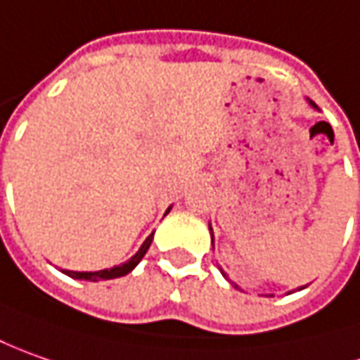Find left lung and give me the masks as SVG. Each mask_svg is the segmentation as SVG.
<instances>
[{
	"label": "left lung",
	"mask_w": 360,
	"mask_h": 360,
	"mask_svg": "<svg viewBox=\"0 0 360 360\" xmlns=\"http://www.w3.org/2000/svg\"><path fill=\"white\" fill-rule=\"evenodd\" d=\"M309 103H311V105H313V107H316L315 103H313V101H311V99H309ZM209 231H211V235H213V229H211V225H209Z\"/></svg>",
	"instance_id": "8db88e82"
}]
</instances>
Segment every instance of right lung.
Listing matches in <instances>:
<instances>
[{"label":"right lung","instance_id":"add662e5","mask_svg":"<svg viewBox=\"0 0 360 360\" xmlns=\"http://www.w3.org/2000/svg\"><path fill=\"white\" fill-rule=\"evenodd\" d=\"M171 209V207H169ZM167 209V213H169ZM153 241V233L145 239L141 247H139V251L131 257L127 263H123V265L117 266H111V269H103V271H94V273H89V271H68V269H61V273H65L68 277L71 279H85V281H107V279H117V277H123V275H127L131 273L135 266L139 265V261H141L145 253H147V249H149V245Z\"/></svg>","mask_w":360,"mask_h":360}]
</instances>
